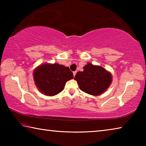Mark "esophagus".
<instances>
[{
	"mask_svg": "<svg viewBox=\"0 0 146 146\" xmlns=\"http://www.w3.org/2000/svg\"><path fill=\"white\" fill-rule=\"evenodd\" d=\"M76 73V71H73V76H74V77H75Z\"/></svg>",
	"mask_w": 146,
	"mask_h": 146,
	"instance_id": "34e87169",
	"label": "esophagus"
}]
</instances>
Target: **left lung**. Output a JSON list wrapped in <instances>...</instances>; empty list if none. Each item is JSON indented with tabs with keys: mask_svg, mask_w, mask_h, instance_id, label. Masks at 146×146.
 Returning a JSON list of instances; mask_svg holds the SVG:
<instances>
[{
	"mask_svg": "<svg viewBox=\"0 0 146 146\" xmlns=\"http://www.w3.org/2000/svg\"><path fill=\"white\" fill-rule=\"evenodd\" d=\"M79 88L86 93L99 95L107 90L111 82V75L101 66L88 63L83 71H78L75 76Z\"/></svg>",
	"mask_w": 146,
	"mask_h": 146,
	"instance_id": "obj_1",
	"label": "left lung"
}]
</instances>
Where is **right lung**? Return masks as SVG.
<instances>
[{"instance_id":"obj_1","label":"right lung","mask_w":146,"mask_h":146,"mask_svg":"<svg viewBox=\"0 0 146 146\" xmlns=\"http://www.w3.org/2000/svg\"><path fill=\"white\" fill-rule=\"evenodd\" d=\"M33 78L36 87L46 95H57L64 90L66 82L73 78L68 67L59 64H42L35 70Z\"/></svg>"}]
</instances>
